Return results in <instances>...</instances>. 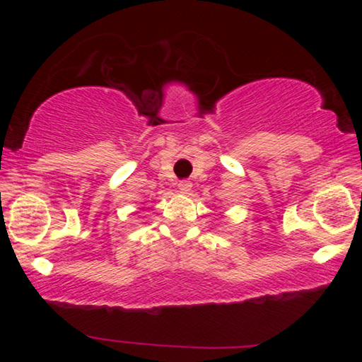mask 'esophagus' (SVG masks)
Masks as SVG:
<instances>
[{
	"instance_id": "esophagus-1",
	"label": "esophagus",
	"mask_w": 362,
	"mask_h": 362,
	"mask_svg": "<svg viewBox=\"0 0 362 362\" xmlns=\"http://www.w3.org/2000/svg\"><path fill=\"white\" fill-rule=\"evenodd\" d=\"M177 187H179V189H180L182 193H188L189 189H192L193 183L189 182V180H180V182H179V185H177Z\"/></svg>"
}]
</instances>
